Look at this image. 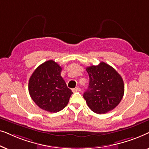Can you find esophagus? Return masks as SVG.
I'll use <instances>...</instances> for the list:
<instances>
[{
  "label": "esophagus",
  "instance_id": "obj_1",
  "mask_svg": "<svg viewBox=\"0 0 149 149\" xmlns=\"http://www.w3.org/2000/svg\"><path fill=\"white\" fill-rule=\"evenodd\" d=\"M81 91V89L79 88V87H76V88L72 89L73 92H79V91Z\"/></svg>",
  "mask_w": 149,
  "mask_h": 149
}]
</instances>
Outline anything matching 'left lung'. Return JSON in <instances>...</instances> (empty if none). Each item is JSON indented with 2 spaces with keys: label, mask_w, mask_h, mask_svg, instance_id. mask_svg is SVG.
<instances>
[{
  "label": "left lung",
  "mask_w": 149,
  "mask_h": 149,
  "mask_svg": "<svg viewBox=\"0 0 149 149\" xmlns=\"http://www.w3.org/2000/svg\"><path fill=\"white\" fill-rule=\"evenodd\" d=\"M89 85L83 94L89 109L97 114H104L119 104L124 94L122 77L110 65L102 62L86 68Z\"/></svg>",
  "instance_id": "left-lung-1"
}]
</instances>
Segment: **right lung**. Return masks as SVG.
<instances>
[{"label": "right lung", "instance_id": "right-lung-1", "mask_svg": "<svg viewBox=\"0 0 149 149\" xmlns=\"http://www.w3.org/2000/svg\"><path fill=\"white\" fill-rule=\"evenodd\" d=\"M62 67L48 60L35 69L28 83L30 97L40 109L57 113L68 104L72 91L61 77Z\"/></svg>", "mask_w": 149, "mask_h": 149}]
</instances>
